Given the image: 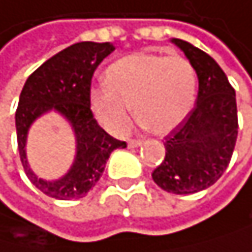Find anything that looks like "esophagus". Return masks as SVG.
<instances>
[{
	"mask_svg": "<svg viewBox=\"0 0 252 252\" xmlns=\"http://www.w3.org/2000/svg\"><path fill=\"white\" fill-rule=\"evenodd\" d=\"M142 141L141 139H130L128 141V147H138V145H141Z\"/></svg>",
	"mask_w": 252,
	"mask_h": 252,
	"instance_id": "esophagus-1",
	"label": "esophagus"
}]
</instances>
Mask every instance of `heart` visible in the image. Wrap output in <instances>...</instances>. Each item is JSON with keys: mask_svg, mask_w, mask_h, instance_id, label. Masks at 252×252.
<instances>
[{"mask_svg": "<svg viewBox=\"0 0 252 252\" xmlns=\"http://www.w3.org/2000/svg\"><path fill=\"white\" fill-rule=\"evenodd\" d=\"M90 95L91 110L111 133L128 128L131 111L142 127L165 134L184 121L197 95V72L181 55L134 52L108 66Z\"/></svg>", "mask_w": 252, "mask_h": 252, "instance_id": "b5f03b06", "label": "heart"}]
</instances>
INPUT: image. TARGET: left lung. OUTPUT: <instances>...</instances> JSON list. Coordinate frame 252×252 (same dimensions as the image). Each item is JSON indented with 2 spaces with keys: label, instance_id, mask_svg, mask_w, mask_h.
Returning a JSON list of instances; mask_svg holds the SVG:
<instances>
[{
  "label": "left lung",
  "instance_id": "1",
  "mask_svg": "<svg viewBox=\"0 0 252 252\" xmlns=\"http://www.w3.org/2000/svg\"><path fill=\"white\" fill-rule=\"evenodd\" d=\"M198 75L193 110L164 138V161L152 178L161 189L177 195L208 189L228 169L239 133L235 91L211 55L193 44L172 40Z\"/></svg>",
  "mask_w": 252,
  "mask_h": 252
}]
</instances>
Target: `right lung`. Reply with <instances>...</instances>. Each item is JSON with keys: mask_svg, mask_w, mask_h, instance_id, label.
<instances>
[{"mask_svg": "<svg viewBox=\"0 0 252 252\" xmlns=\"http://www.w3.org/2000/svg\"><path fill=\"white\" fill-rule=\"evenodd\" d=\"M114 51L110 43L82 41L60 51L35 69L26 80L15 113L17 139L23 169L31 183L55 200L85 197L102 177L105 164L116 149L127 147L105 131L91 111L94 71ZM49 109L66 115L78 136V157L62 180L44 182L34 177L26 159V136L30 124Z\"/></svg>", "mask_w": 252, "mask_h": 252, "instance_id": "obj_1", "label": "right lung"}]
</instances>
